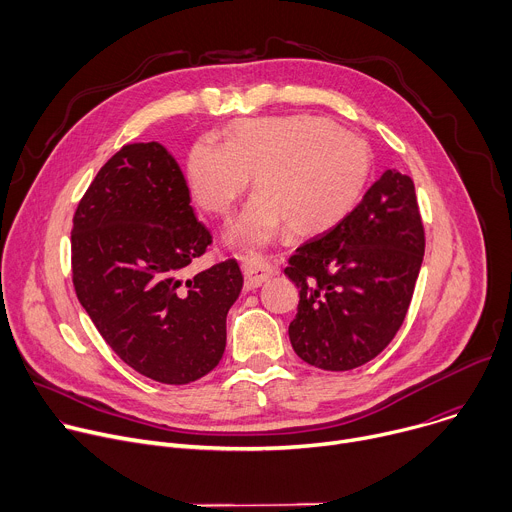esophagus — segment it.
<instances>
[{
  "mask_svg": "<svg viewBox=\"0 0 512 512\" xmlns=\"http://www.w3.org/2000/svg\"><path fill=\"white\" fill-rule=\"evenodd\" d=\"M243 273H245L247 289H255L269 275H273V265H269L265 259H261L257 255H247V257H243Z\"/></svg>",
  "mask_w": 512,
  "mask_h": 512,
  "instance_id": "obj_1",
  "label": "esophagus"
}]
</instances>
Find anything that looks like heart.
I'll return each instance as SVG.
<instances>
[{"instance_id":"obj_1","label":"heart","mask_w":512,"mask_h":512,"mask_svg":"<svg viewBox=\"0 0 512 512\" xmlns=\"http://www.w3.org/2000/svg\"><path fill=\"white\" fill-rule=\"evenodd\" d=\"M373 174L369 143L316 115L237 123L225 143L200 139L188 156V186L198 206L229 218L253 178L255 196L229 241L259 249L285 229L318 235L360 202Z\"/></svg>"}]
</instances>
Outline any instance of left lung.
Masks as SVG:
<instances>
[{
  "label": "left lung",
  "mask_w": 512,
  "mask_h": 512,
  "mask_svg": "<svg viewBox=\"0 0 512 512\" xmlns=\"http://www.w3.org/2000/svg\"><path fill=\"white\" fill-rule=\"evenodd\" d=\"M423 253L413 180L387 170L287 261L285 275L300 289L289 324L296 354L322 371H350L381 354L407 316Z\"/></svg>",
  "instance_id": "1"
}]
</instances>
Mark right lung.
<instances>
[{"mask_svg": "<svg viewBox=\"0 0 512 512\" xmlns=\"http://www.w3.org/2000/svg\"><path fill=\"white\" fill-rule=\"evenodd\" d=\"M212 243L174 156L127 143L99 170L72 218V283L113 352L139 375L188 385L227 346L243 273L235 259L186 275Z\"/></svg>", "mask_w": 512, "mask_h": 512, "instance_id": "obj_1", "label": "right lung"}]
</instances>
